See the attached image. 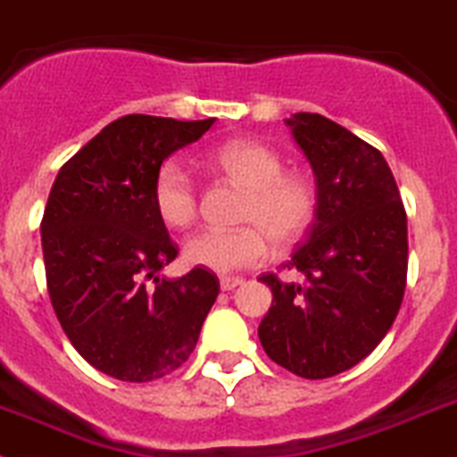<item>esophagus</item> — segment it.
I'll return each mask as SVG.
<instances>
[{
	"mask_svg": "<svg viewBox=\"0 0 457 457\" xmlns=\"http://www.w3.org/2000/svg\"><path fill=\"white\" fill-rule=\"evenodd\" d=\"M243 284V277H220V288L223 291H234L237 287Z\"/></svg>",
	"mask_w": 457,
	"mask_h": 457,
	"instance_id": "esophagus-1",
	"label": "esophagus"
}]
</instances>
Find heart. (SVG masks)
Returning a JSON list of instances; mask_svg holds the SVG:
<instances>
[{"mask_svg": "<svg viewBox=\"0 0 457 457\" xmlns=\"http://www.w3.org/2000/svg\"><path fill=\"white\" fill-rule=\"evenodd\" d=\"M219 169L248 189L241 209L245 228H204L187 238L185 259L214 272H232L262 263L270 238L287 248L300 241L315 214V191L302 176L284 173V162L257 142H232L212 155ZM153 204L169 228H187L198 212V185L185 162H162L153 182Z\"/></svg>", "mask_w": 457, "mask_h": 457, "instance_id": "heart-1", "label": "heart"}]
</instances>
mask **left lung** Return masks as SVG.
I'll list each match as a JSON object with an SVG mask.
<instances>
[{"mask_svg": "<svg viewBox=\"0 0 457 457\" xmlns=\"http://www.w3.org/2000/svg\"><path fill=\"white\" fill-rule=\"evenodd\" d=\"M315 173V219L288 270L262 275L272 306L259 340L277 365L329 378L361 363L395 322L408 270L406 209L386 157L315 112L287 119Z\"/></svg>", "mask_w": 457, "mask_h": 457, "instance_id": "8db88e82", "label": "left lung"}]
</instances>
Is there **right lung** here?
I'll return each mask as SVG.
<instances>
[{"mask_svg": "<svg viewBox=\"0 0 457 457\" xmlns=\"http://www.w3.org/2000/svg\"><path fill=\"white\" fill-rule=\"evenodd\" d=\"M214 121L126 114L51 187L40 225L51 304L76 352L119 381H155L180 368L219 295L207 268L160 277L178 245L153 204L162 162Z\"/></svg>", "mask_w": 457, "mask_h": 457, "instance_id": "right-lung-1", "label": "right lung"}]
</instances>
